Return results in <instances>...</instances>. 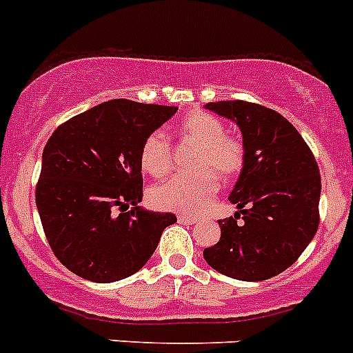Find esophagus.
<instances>
[{"label": "esophagus", "mask_w": 353, "mask_h": 353, "mask_svg": "<svg viewBox=\"0 0 353 353\" xmlns=\"http://www.w3.org/2000/svg\"><path fill=\"white\" fill-rule=\"evenodd\" d=\"M179 222L180 224H196L198 219H194V216H189V215H179Z\"/></svg>", "instance_id": "obj_1"}]
</instances>
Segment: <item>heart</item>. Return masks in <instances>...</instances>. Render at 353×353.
<instances>
[{"mask_svg":"<svg viewBox=\"0 0 353 353\" xmlns=\"http://www.w3.org/2000/svg\"><path fill=\"white\" fill-rule=\"evenodd\" d=\"M180 137L198 143L196 166L203 170L192 174H173L157 183L148 192L154 208L164 212L199 213L208 206L221 187L219 172L225 179L234 176L245 164V148L234 138L225 134L221 119L206 112H192L179 124ZM141 170L150 176H164L171 168V147L166 134L155 131L148 134L140 152Z\"/></svg>","mask_w":353,"mask_h":353,"instance_id":"b5f03b06","label":"heart"}]
</instances>
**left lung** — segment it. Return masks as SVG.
<instances>
[{"mask_svg": "<svg viewBox=\"0 0 353 353\" xmlns=\"http://www.w3.org/2000/svg\"><path fill=\"white\" fill-rule=\"evenodd\" d=\"M205 108L240 128L245 164L229 196L234 216L219 222L221 240L203 257L215 271L243 282L276 276L296 263L319 228L322 183L315 157L274 110L240 99Z\"/></svg>", "mask_w": 353, "mask_h": 353, "instance_id": "8db88e82", "label": "left lung"}]
</instances>
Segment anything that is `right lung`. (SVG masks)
Listing matches in <instances>:
<instances>
[{
  "instance_id": "obj_1",
  "label": "right lung",
  "mask_w": 353,
  "mask_h": 353,
  "mask_svg": "<svg viewBox=\"0 0 353 353\" xmlns=\"http://www.w3.org/2000/svg\"><path fill=\"white\" fill-rule=\"evenodd\" d=\"M176 106L112 99L52 132L41 155L37 208L52 252L71 273L112 283L140 271L173 213L150 212L140 152Z\"/></svg>"
}]
</instances>
